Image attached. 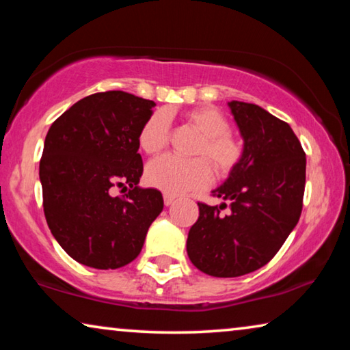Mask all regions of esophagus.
Instances as JSON below:
<instances>
[{"label":"esophagus","mask_w":350,"mask_h":350,"mask_svg":"<svg viewBox=\"0 0 350 350\" xmlns=\"http://www.w3.org/2000/svg\"><path fill=\"white\" fill-rule=\"evenodd\" d=\"M174 200H176V196H173V194H168V193L163 194V202H165V205H167V206H170L171 204H173Z\"/></svg>","instance_id":"1"}]
</instances>
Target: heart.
Masks as SVG:
<instances>
[{
    "instance_id": "heart-1",
    "label": "heart",
    "mask_w": 350,
    "mask_h": 350,
    "mask_svg": "<svg viewBox=\"0 0 350 350\" xmlns=\"http://www.w3.org/2000/svg\"><path fill=\"white\" fill-rule=\"evenodd\" d=\"M185 122L202 134L193 161L174 156L156 159L146 167L148 185L168 194H182L204 189L211 183L213 171L208 159L219 176H225L239 163L242 157L241 142L230 134V122L221 111L213 106H202L185 112ZM171 120L168 112L156 111L146 118L139 133V146L150 156L162 152L170 140Z\"/></svg>"
}]
</instances>
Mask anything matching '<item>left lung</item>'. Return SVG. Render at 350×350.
Segmentation results:
<instances>
[{"mask_svg": "<svg viewBox=\"0 0 350 350\" xmlns=\"http://www.w3.org/2000/svg\"><path fill=\"white\" fill-rule=\"evenodd\" d=\"M228 106L244 139L242 157L213 189L224 202L198 204L187 239L189 260L216 278L252 273L275 256L299 221L306 187V152L288 123L253 103Z\"/></svg>", "mask_w": 350, "mask_h": 350, "instance_id": "8db88e82", "label": "left lung"}]
</instances>
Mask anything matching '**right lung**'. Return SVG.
Here are the masks:
<instances>
[{
	"mask_svg": "<svg viewBox=\"0 0 350 350\" xmlns=\"http://www.w3.org/2000/svg\"><path fill=\"white\" fill-rule=\"evenodd\" d=\"M152 100L123 91L81 98L52 123L40 161L46 222L77 262L120 269L139 256L163 210L159 189L140 188L139 133ZM130 187L125 197L111 188Z\"/></svg>",
	"mask_w": 350,
	"mask_h": 350,
	"instance_id": "add662e5",
	"label": "right lung"
}]
</instances>
